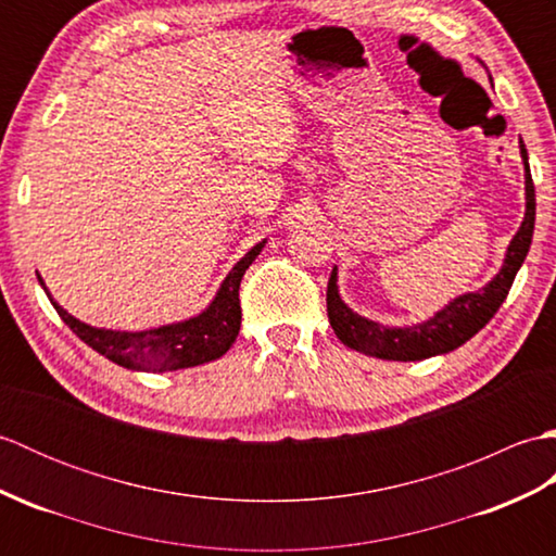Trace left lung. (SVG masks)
I'll return each instance as SVG.
<instances>
[{
    "label": "left lung",
    "instance_id": "8db88e82",
    "mask_svg": "<svg viewBox=\"0 0 556 556\" xmlns=\"http://www.w3.org/2000/svg\"><path fill=\"white\" fill-rule=\"evenodd\" d=\"M521 157L526 164V217L521 229L516 231L509 243V251H506L500 275L482 291L464 293V296L454 299L444 311H440L422 325L384 327L372 320H365V317L353 313L349 305L339 299L337 267L332 269V277H329L327 285V315L334 334L344 341L349 349L384 361H422L466 344L470 337H476L480 329L492 320L514 285L516 271L523 265L535 229V186L533 176H530L528 152L523 143Z\"/></svg>",
    "mask_w": 556,
    "mask_h": 556
}]
</instances>
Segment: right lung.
<instances>
[{"label": "right lung", "instance_id": "obj_1", "mask_svg": "<svg viewBox=\"0 0 556 556\" xmlns=\"http://www.w3.org/2000/svg\"><path fill=\"white\" fill-rule=\"evenodd\" d=\"M263 245L265 241L253 245L251 251L245 253V257H241L239 263L233 265L227 279L222 281V289L217 291L215 301H212L198 317H191V320L186 323L148 329V332H114V329H98L80 323L50 296V291L45 289L40 275L38 279L42 289L47 291V296H50L59 317L74 329V334L80 341H86L90 349L102 353L104 358H110L112 363L122 365V368L131 370H181L215 361L231 349L241 329V279L245 275V269L251 267L253 260L260 255V251H263Z\"/></svg>", "mask_w": 556, "mask_h": 556}]
</instances>
